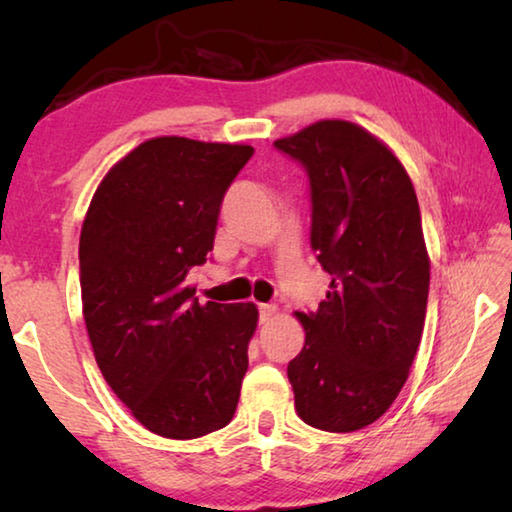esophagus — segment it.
Instances as JSON below:
<instances>
[{
	"label": "esophagus",
	"mask_w": 512,
	"mask_h": 512,
	"mask_svg": "<svg viewBox=\"0 0 512 512\" xmlns=\"http://www.w3.org/2000/svg\"><path fill=\"white\" fill-rule=\"evenodd\" d=\"M275 311H277L275 305H259V320L266 323V320H271L275 316Z\"/></svg>",
	"instance_id": "34e87169"
}]
</instances>
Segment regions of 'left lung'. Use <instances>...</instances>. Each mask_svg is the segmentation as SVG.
<instances>
[{"instance_id": "8db88e82", "label": "left lung", "mask_w": 512, "mask_h": 512, "mask_svg": "<svg viewBox=\"0 0 512 512\" xmlns=\"http://www.w3.org/2000/svg\"><path fill=\"white\" fill-rule=\"evenodd\" d=\"M307 173L309 241L332 275L316 311H296L305 348L287 375L311 427H368L400 395L422 339L429 257L420 205L400 160L339 119L273 142Z\"/></svg>"}]
</instances>
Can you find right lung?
Returning a JSON list of instances; mask_svg holds the SVG:
<instances>
[{
    "label": "right lung",
    "instance_id": "obj_1",
    "mask_svg": "<svg viewBox=\"0 0 512 512\" xmlns=\"http://www.w3.org/2000/svg\"><path fill=\"white\" fill-rule=\"evenodd\" d=\"M253 153L155 137L108 171L83 221L94 357L119 400L164 438L205 436L237 411L257 307L201 305L187 275L207 262L223 196Z\"/></svg>",
    "mask_w": 512,
    "mask_h": 512
}]
</instances>
